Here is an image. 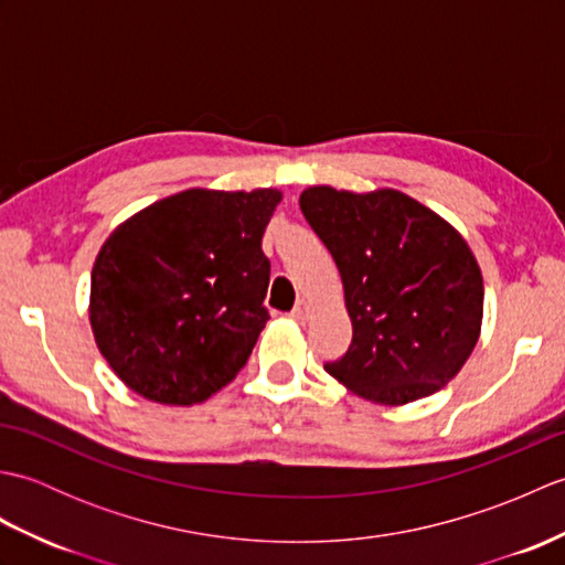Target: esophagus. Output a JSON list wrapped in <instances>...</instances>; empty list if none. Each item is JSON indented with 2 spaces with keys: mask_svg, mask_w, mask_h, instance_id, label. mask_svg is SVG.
I'll use <instances>...</instances> for the list:
<instances>
[{
  "mask_svg": "<svg viewBox=\"0 0 565 565\" xmlns=\"http://www.w3.org/2000/svg\"><path fill=\"white\" fill-rule=\"evenodd\" d=\"M308 316H310V303L308 301H298L296 306H294V310H291V318L294 320H298V322H306L308 320Z\"/></svg>",
  "mask_w": 565,
  "mask_h": 565,
  "instance_id": "34e87169",
  "label": "esophagus"
}]
</instances>
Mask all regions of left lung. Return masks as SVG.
<instances>
[{
	"label": "left lung",
	"mask_w": 565,
	"mask_h": 565,
	"mask_svg": "<svg viewBox=\"0 0 565 565\" xmlns=\"http://www.w3.org/2000/svg\"><path fill=\"white\" fill-rule=\"evenodd\" d=\"M301 211L338 264L352 344L330 376L405 405L459 374L481 334L483 276L461 233L403 191L310 186Z\"/></svg>",
	"instance_id": "1"
}]
</instances>
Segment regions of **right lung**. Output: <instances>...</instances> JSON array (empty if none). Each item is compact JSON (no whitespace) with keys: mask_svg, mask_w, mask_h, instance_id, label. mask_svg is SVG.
Wrapping results in <instances>:
<instances>
[{"mask_svg":"<svg viewBox=\"0 0 565 565\" xmlns=\"http://www.w3.org/2000/svg\"><path fill=\"white\" fill-rule=\"evenodd\" d=\"M281 191L186 189L106 237L92 269L89 322L130 391L194 405L245 366L269 320L262 235Z\"/></svg>","mask_w":565,"mask_h":565,"instance_id":"add662e5","label":"right lung"}]
</instances>
